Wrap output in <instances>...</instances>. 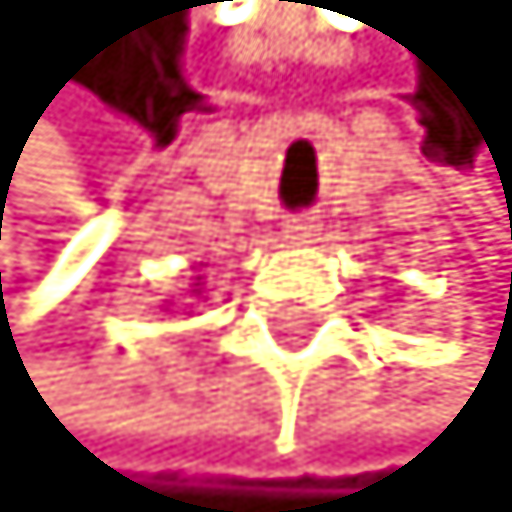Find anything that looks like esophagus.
I'll return each mask as SVG.
<instances>
[{"mask_svg":"<svg viewBox=\"0 0 512 512\" xmlns=\"http://www.w3.org/2000/svg\"><path fill=\"white\" fill-rule=\"evenodd\" d=\"M320 230V222L312 213H295V217H286V239H312Z\"/></svg>","mask_w":512,"mask_h":512,"instance_id":"esophagus-1","label":"esophagus"}]
</instances>
